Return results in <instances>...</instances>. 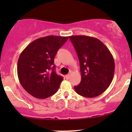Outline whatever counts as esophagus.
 <instances>
[{"instance_id":"1","label":"esophagus","mask_w":132,"mask_h":132,"mask_svg":"<svg viewBox=\"0 0 132 132\" xmlns=\"http://www.w3.org/2000/svg\"><path fill=\"white\" fill-rule=\"evenodd\" d=\"M71 73H69L68 75H66V76H65V77H66V79H68L70 77V76H71Z\"/></svg>"}]
</instances>
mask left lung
<instances>
[{
	"mask_svg": "<svg viewBox=\"0 0 132 132\" xmlns=\"http://www.w3.org/2000/svg\"><path fill=\"white\" fill-rule=\"evenodd\" d=\"M69 39L80 62L81 80L74 88L77 94L94 98L102 94L112 81L115 69L113 56L99 39L86 36H71Z\"/></svg>",
	"mask_w": 132,
	"mask_h": 132,
	"instance_id": "8db88e82",
	"label": "left lung"
}]
</instances>
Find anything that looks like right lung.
I'll use <instances>...</instances> for the list:
<instances>
[{
    "mask_svg": "<svg viewBox=\"0 0 132 132\" xmlns=\"http://www.w3.org/2000/svg\"><path fill=\"white\" fill-rule=\"evenodd\" d=\"M69 37L47 36L30 43L20 55L17 64L19 81L31 96L44 99L59 89L63 78L55 71L54 57Z\"/></svg>",
    "mask_w": 132,
    "mask_h": 132,
    "instance_id": "add662e5",
    "label": "right lung"
}]
</instances>
